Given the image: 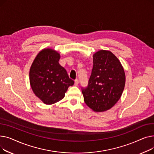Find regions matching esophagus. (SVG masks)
<instances>
[{
    "mask_svg": "<svg viewBox=\"0 0 154 154\" xmlns=\"http://www.w3.org/2000/svg\"><path fill=\"white\" fill-rule=\"evenodd\" d=\"M74 85L75 86H77L79 85V80L78 79H76L75 80V83H74Z\"/></svg>",
    "mask_w": 154,
    "mask_h": 154,
    "instance_id": "obj_1",
    "label": "esophagus"
}]
</instances>
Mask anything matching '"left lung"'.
Segmentation results:
<instances>
[{"label":"left lung","instance_id":"8db88e82","mask_svg":"<svg viewBox=\"0 0 154 154\" xmlns=\"http://www.w3.org/2000/svg\"><path fill=\"white\" fill-rule=\"evenodd\" d=\"M93 68L87 87H82L84 100L94 112L112 108L124 89L125 75L123 67L111 52L101 50L93 55Z\"/></svg>","mask_w":154,"mask_h":154}]
</instances>
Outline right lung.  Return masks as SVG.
Segmentation results:
<instances>
[{"label":"right lung","instance_id":"obj_1","mask_svg":"<svg viewBox=\"0 0 154 154\" xmlns=\"http://www.w3.org/2000/svg\"><path fill=\"white\" fill-rule=\"evenodd\" d=\"M60 54L50 48L40 51L32 63L29 79L35 95L45 104L62 100L69 87L74 84L59 63Z\"/></svg>","mask_w":154,"mask_h":154}]
</instances>
